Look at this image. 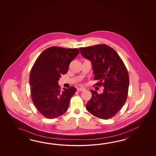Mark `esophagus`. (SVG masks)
Masks as SVG:
<instances>
[{
	"label": "esophagus",
	"instance_id": "1",
	"mask_svg": "<svg viewBox=\"0 0 156 156\" xmlns=\"http://www.w3.org/2000/svg\"><path fill=\"white\" fill-rule=\"evenodd\" d=\"M77 90L79 91H83L85 90V89L83 88V87H79V88H77Z\"/></svg>",
	"mask_w": 156,
	"mask_h": 156
}]
</instances>
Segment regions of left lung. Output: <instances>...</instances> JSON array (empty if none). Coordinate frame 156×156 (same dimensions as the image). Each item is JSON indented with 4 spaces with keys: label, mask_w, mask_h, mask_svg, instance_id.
<instances>
[{
    "label": "left lung",
    "mask_w": 156,
    "mask_h": 156,
    "mask_svg": "<svg viewBox=\"0 0 156 156\" xmlns=\"http://www.w3.org/2000/svg\"><path fill=\"white\" fill-rule=\"evenodd\" d=\"M79 50L91 62L94 79L99 81L96 85L104 87L100 94L90 90L92 97L86 109L99 118L110 119L122 108L128 97L129 79L126 67L116 51L105 44Z\"/></svg>",
    "instance_id": "obj_1"
}]
</instances>
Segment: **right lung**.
<instances>
[{
    "instance_id": "obj_1",
    "label": "right lung",
    "mask_w": 156,
    "mask_h": 156,
    "mask_svg": "<svg viewBox=\"0 0 156 156\" xmlns=\"http://www.w3.org/2000/svg\"><path fill=\"white\" fill-rule=\"evenodd\" d=\"M79 53L77 48L51 47L43 51L34 63L30 76L31 98L37 109L47 118H57L68 109L76 89L71 86L61 91L58 81Z\"/></svg>"
}]
</instances>
